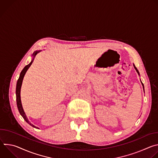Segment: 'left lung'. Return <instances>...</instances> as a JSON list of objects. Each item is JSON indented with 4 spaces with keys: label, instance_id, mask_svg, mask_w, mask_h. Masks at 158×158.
<instances>
[{
    "label": "left lung",
    "instance_id": "8db88e82",
    "mask_svg": "<svg viewBox=\"0 0 158 158\" xmlns=\"http://www.w3.org/2000/svg\"><path fill=\"white\" fill-rule=\"evenodd\" d=\"M134 67H135V69H136V70L137 73H138V74H139V71H138V70L137 69V68H136V67H135V66H134ZM142 84H143V88H144V85H143V83H142Z\"/></svg>",
    "mask_w": 158,
    "mask_h": 158
}]
</instances>
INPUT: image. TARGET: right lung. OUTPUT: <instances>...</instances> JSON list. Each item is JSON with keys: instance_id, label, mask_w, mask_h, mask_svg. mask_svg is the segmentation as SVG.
<instances>
[{"instance_id": "1", "label": "right lung", "mask_w": 158, "mask_h": 158, "mask_svg": "<svg viewBox=\"0 0 158 158\" xmlns=\"http://www.w3.org/2000/svg\"><path fill=\"white\" fill-rule=\"evenodd\" d=\"M39 52L37 51H35L34 52V53L33 54V56L34 57H35L36 56V54L38 53ZM33 62V60L31 61V62L27 65L26 66H25L24 68L22 69V71H21L20 74V76H19V79L17 80V85H16V100H17V107H18V109H19V111L20 112V114H21V116L23 117V118L24 119V120L27 123H29L31 126H32V127H35V128H38L37 127H35V126H34L33 124H32L28 120L25 112L24 111V109L23 108H22V104H21V101H20V88H21V85H22V81H23V79H24V75L26 74V73L27 72V69L29 68V67L31 65L32 63Z\"/></svg>"}]
</instances>
